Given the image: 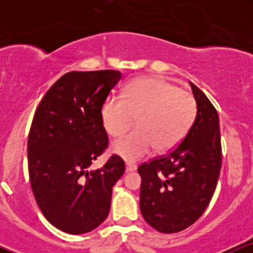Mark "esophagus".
Instances as JSON below:
<instances>
[{"instance_id":"34e87169","label":"esophagus","mask_w":253,"mask_h":253,"mask_svg":"<svg viewBox=\"0 0 253 253\" xmlns=\"http://www.w3.org/2000/svg\"><path fill=\"white\" fill-rule=\"evenodd\" d=\"M134 170H136V165L135 164H129V163L126 164V171H127V172H129V171H134Z\"/></svg>"}]
</instances>
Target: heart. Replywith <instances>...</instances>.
Returning a JSON list of instances; mask_svg holds the SVG:
<instances>
[{
    "label": "heart",
    "instance_id": "b5f03b06",
    "mask_svg": "<svg viewBox=\"0 0 253 253\" xmlns=\"http://www.w3.org/2000/svg\"><path fill=\"white\" fill-rule=\"evenodd\" d=\"M123 97L107 98L101 118L104 128L113 136L126 132L136 118L138 128L112 145L113 152L128 162L143 158L153 147L157 152L175 147L195 119V97L163 78L133 81Z\"/></svg>",
    "mask_w": 253,
    "mask_h": 253
}]
</instances>
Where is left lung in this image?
<instances>
[{"instance_id":"obj_1","label":"left lung","mask_w":253,"mask_h":253,"mask_svg":"<svg viewBox=\"0 0 253 253\" xmlns=\"http://www.w3.org/2000/svg\"><path fill=\"white\" fill-rule=\"evenodd\" d=\"M197 112L187 135L167 156L141 164L140 211L162 233L193 225L210 205L221 169V139L216 109L190 82Z\"/></svg>"}]
</instances>
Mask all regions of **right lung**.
Listing matches in <instances>:
<instances>
[{"label": "right lung", "mask_w": 253, "mask_h": 253, "mask_svg": "<svg viewBox=\"0 0 253 253\" xmlns=\"http://www.w3.org/2000/svg\"><path fill=\"white\" fill-rule=\"evenodd\" d=\"M121 80L115 70L71 71L48 89L28 134V172L36 201L54 227L88 233L108 216L125 162L113 155L88 171L108 147L101 109Z\"/></svg>", "instance_id": "add662e5"}]
</instances>
